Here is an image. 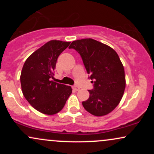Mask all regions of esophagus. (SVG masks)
Instances as JSON below:
<instances>
[{"instance_id":"1","label":"esophagus","mask_w":154,"mask_h":154,"mask_svg":"<svg viewBox=\"0 0 154 154\" xmlns=\"http://www.w3.org/2000/svg\"><path fill=\"white\" fill-rule=\"evenodd\" d=\"M72 88H73V89L75 90V91H79V87H77V85H73V86H72Z\"/></svg>"}]
</instances>
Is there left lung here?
Returning a JSON list of instances; mask_svg holds the SVG:
<instances>
[{"label":"left lung","instance_id":"obj_1","mask_svg":"<svg viewBox=\"0 0 154 154\" xmlns=\"http://www.w3.org/2000/svg\"><path fill=\"white\" fill-rule=\"evenodd\" d=\"M80 55L88 78L93 83L90 97L82 106L94 116L109 114L119 103L125 89L124 66L116 52L93 39L73 41L69 47Z\"/></svg>","mask_w":154,"mask_h":154}]
</instances>
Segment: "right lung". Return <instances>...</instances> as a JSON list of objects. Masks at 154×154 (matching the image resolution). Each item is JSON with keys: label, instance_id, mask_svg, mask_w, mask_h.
Listing matches in <instances>:
<instances>
[{"label": "right lung", "instance_id": "right-lung-1", "mask_svg": "<svg viewBox=\"0 0 154 154\" xmlns=\"http://www.w3.org/2000/svg\"><path fill=\"white\" fill-rule=\"evenodd\" d=\"M69 44L51 40L30 55L23 66L20 77L23 95L32 106L43 114L59 112L72 93L70 86L52 80L58 57Z\"/></svg>", "mask_w": 154, "mask_h": 154}]
</instances>
